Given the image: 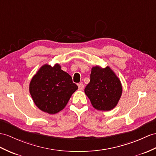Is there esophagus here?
<instances>
[{
    "label": "esophagus",
    "instance_id": "esophagus-1",
    "mask_svg": "<svg viewBox=\"0 0 156 156\" xmlns=\"http://www.w3.org/2000/svg\"><path fill=\"white\" fill-rule=\"evenodd\" d=\"M78 89L79 90H83V89H84V85L83 83H79V84H78Z\"/></svg>",
    "mask_w": 156,
    "mask_h": 156
}]
</instances>
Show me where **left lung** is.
I'll return each mask as SVG.
<instances>
[{
	"mask_svg": "<svg viewBox=\"0 0 156 156\" xmlns=\"http://www.w3.org/2000/svg\"><path fill=\"white\" fill-rule=\"evenodd\" d=\"M90 80L85 93L93 107L98 111H108L117 105L122 95V87L119 77L108 66L93 67Z\"/></svg>",
	"mask_w": 156,
	"mask_h": 156,
	"instance_id": "1",
	"label": "left lung"
}]
</instances>
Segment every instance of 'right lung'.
I'll use <instances>...</instances> for the list:
<instances>
[{
  "instance_id": "add662e5",
  "label": "right lung",
  "mask_w": 156,
  "mask_h": 156,
  "mask_svg": "<svg viewBox=\"0 0 156 156\" xmlns=\"http://www.w3.org/2000/svg\"><path fill=\"white\" fill-rule=\"evenodd\" d=\"M77 85L71 76L61 69L59 64L54 67L45 64L37 71L30 83V93L41 111L50 115L66 107Z\"/></svg>"
}]
</instances>
